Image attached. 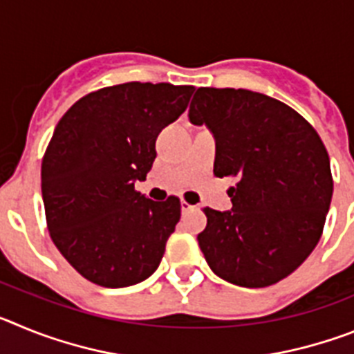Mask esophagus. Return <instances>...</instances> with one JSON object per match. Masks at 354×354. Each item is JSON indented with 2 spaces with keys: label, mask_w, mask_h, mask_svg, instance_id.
I'll return each instance as SVG.
<instances>
[{
  "label": "esophagus",
  "mask_w": 354,
  "mask_h": 354,
  "mask_svg": "<svg viewBox=\"0 0 354 354\" xmlns=\"http://www.w3.org/2000/svg\"><path fill=\"white\" fill-rule=\"evenodd\" d=\"M180 209H183V212H187V211H193V209H195V205L187 204L186 200H183V202H180Z\"/></svg>",
  "instance_id": "esophagus-1"
}]
</instances>
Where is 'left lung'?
Instances as JSON below:
<instances>
[{"label":"left lung","instance_id":"1","mask_svg":"<svg viewBox=\"0 0 354 354\" xmlns=\"http://www.w3.org/2000/svg\"><path fill=\"white\" fill-rule=\"evenodd\" d=\"M189 120L216 138V177H232L230 211L204 207L198 246L234 286L268 287L298 270L317 246L333 195L330 156L317 131L264 93L198 88Z\"/></svg>","mask_w":354,"mask_h":354}]
</instances>
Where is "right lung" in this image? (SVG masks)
<instances>
[{
	"label": "right lung",
	"instance_id": "right-lung-1",
	"mask_svg": "<svg viewBox=\"0 0 354 354\" xmlns=\"http://www.w3.org/2000/svg\"><path fill=\"white\" fill-rule=\"evenodd\" d=\"M195 86L129 83L90 92L60 118L42 159L53 243L83 278L134 286L158 270L180 200L134 189L156 159V138L186 111Z\"/></svg>",
	"mask_w": 354,
	"mask_h": 354
}]
</instances>
